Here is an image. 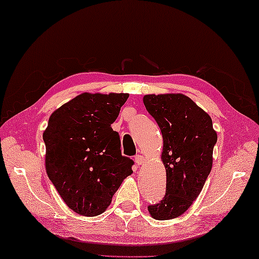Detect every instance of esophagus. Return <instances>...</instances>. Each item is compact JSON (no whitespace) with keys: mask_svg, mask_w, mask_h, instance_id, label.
Wrapping results in <instances>:
<instances>
[{"mask_svg":"<svg viewBox=\"0 0 259 259\" xmlns=\"http://www.w3.org/2000/svg\"><path fill=\"white\" fill-rule=\"evenodd\" d=\"M135 163H137L138 165H143L146 163V157L143 156V155H137V156H135Z\"/></svg>","mask_w":259,"mask_h":259,"instance_id":"esophagus-1","label":"esophagus"}]
</instances>
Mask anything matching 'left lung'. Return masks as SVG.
Instances as JSON below:
<instances>
[{
    "label": "left lung",
    "mask_w": 259,
    "mask_h": 259,
    "mask_svg": "<svg viewBox=\"0 0 259 259\" xmlns=\"http://www.w3.org/2000/svg\"><path fill=\"white\" fill-rule=\"evenodd\" d=\"M143 104L160 126L166 172L165 196L148 210L156 220H171L200 194L212 170L218 135L208 113L185 95H145Z\"/></svg>",
    "instance_id": "1"
}]
</instances>
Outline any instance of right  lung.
Listing matches in <instances>:
<instances>
[{
    "instance_id": "1",
    "label": "right lung",
    "mask_w": 259,
    "mask_h": 259,
    "mask_svg": "<svg viewBox=\"0 0 259 259\" xmlns=\"http://www.w3.org/2000/svg\"><path fill=\"white\" fill-rule=\"evenodd\" d=\"M128 94L78 95L51 114L42 139L45 168L62 200L74 212H105L133 161L122 156L120 138L111 127Z\"/></svg>"
}]
</instances>
